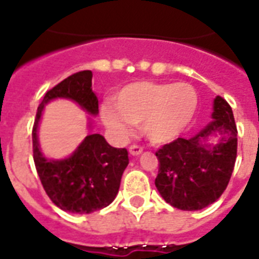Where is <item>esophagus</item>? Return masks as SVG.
I'll use <instances>...</instances> for the list:
<instances>
[{"label":"esophagus","instance_id":"34e87169","mask_svg":"<svg viewBox=\"0 0 259 259\" xmlns=\"http://www.w3.org/2000/svg\"><path fill=\"white\" fill-rule=\"evenodd\" d=\"M142 146L140 145H132L129 148V153L132 154V156H138V154L142 153Z\"/></svg>","mask_w":259,"mask_h":259}]
</instances>
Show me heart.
<instances>
[{"label":"heart","instance_id":"1","mask_svg":"<svg viewBox=\"0 0 259 259\" xmlns=\"http://www.w3.org/2000/svg\"><path fill=\"white\" fill-rule=\"evenodd\" d=\"M197 94L189 83H132L117 94L114 106L102 109V119L119 136L129 125H141L142 133L154 144L177 138L192 122L197 110Z\"/></svg>","mask_w":259,"mask_h":259}]
</instances>
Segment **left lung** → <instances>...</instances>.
I'll return each mask as SVG.
<instances>
[{"label": "left lung", "mask_w": 259, "mask_h": 259, "mask_svg": "<svg viewBox=\"0 0 259 259\" xmlns=\"http://www.w3.org/2000/svg\"><path fill=\"white\" fill-rule=\"evenodd\" d=\"M213 121L195 137L177 138L156 152L158 175L154 184L164 200L184 211L212 204L229 185L237 160L238 130L231 106L218 95ZM211 135L218 137L209 144Z\"/></svg>", "instance_id": "8db88e82"}]
</instances>
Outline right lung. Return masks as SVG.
Returning a JSON list of instances; mask_svg holds the SVG:
<instances>
[{
    "label": "right lung",
    "mask_w": 259,
    "mask_h": 259,
    "mask_svg": "<svg viewBox=\"0 0 259 259\" xmlns=\"http://www.w3.org/2000/svg\"><path fill=\"white\" fill-rule=\"evenodd\" d=\"M68 98L90 114H98V99L93 91V72L79 71L48 90L37 107L32 129L36 170L54 204L74 213H91L107 207L115 199L122 173L129 164L126 148L110 146L101 134H89L68 158L47 160L38 149L37 126L47 102Z\"/></svg>",
    "instance_id": "right-lung-1"
}]
</instances>
